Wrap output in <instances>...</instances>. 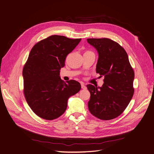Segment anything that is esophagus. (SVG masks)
<instances>
[{
    "mask_svg": "<svg viewBox=\"0 0 154 154\" xmlns=\"http://www.w3.org/2000/svg\"><path fill=\"white\" fill-rule=\"evenodd\" d=\"M81 86H82V89H86V86L85 85V84H84L83 83H81Z\"/></svg>",
    "mask_w": 154,
    "mask_h": 154,
    "instance_id": "obj_1",
    "label": "esophagus"
}]
</instances>
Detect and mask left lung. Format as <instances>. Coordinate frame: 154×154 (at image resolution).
I'll return each instance as SVG.
<instances>
[{"mask_svg":"<svg viewBox=\"0 0 154 154\" xmlns=\"http://www.w3.org/2000/svg\"><path fill=\"white\" fill-rule=\"evenodd\" d=\"M98 51L96 72L104 76L101 87L87 85L91 97L88 109L95 117L109 120L121 115L134 93V71L127 53L117 42L108 38H88Z\"/></svg>","mask_w":154,"mask_h":154,"instance_id":"obj_1","label":"left lung"}]
</instances>
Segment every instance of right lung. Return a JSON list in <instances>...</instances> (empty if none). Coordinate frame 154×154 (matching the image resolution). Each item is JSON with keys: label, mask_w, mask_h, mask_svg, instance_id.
<instances>
[{"label": "right lung", "mask_w": 154, "mask_h": 154, "mask_svg": "<svg viewBox=\"0 0 154 154\" xmlns=\"http://www.w3.org/2000/svg\"><path fill=\"white\" fill-rule=\"evenodd\" d=\"M53 35L37 42L31 49L23 68V93L27 103L39 117L53 120L66 111L68 100L81 89L80 83H66L59 76L66 57L80 42Z\"/></svg>", "instance_id": "right-lung-1"}]
</instances>
